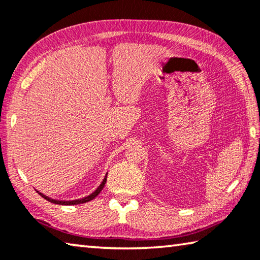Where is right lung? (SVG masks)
<instances>
[{
	"label": "right lung",
	"mask_w": 260,
	"mask_h": 260,
	"mask_svg": "<svg viewBox=\"0 0 260 260\" xmlns=\"http://www.w3.org/2000/svg\"><path fill=\"white\" fill-rule=\"evenodd\" d=\"M107 175H108V173L105 174V177H104V179H103V181L101 182V184L100 186L95 189V190L91 192V193H89V195L88 196H85V197H82V199H78V200H72V201H59V200H55V199H50V197H48L47 195H45V193H42V192H40V191H38L39 192V195H41L43 199L45 200H47L48 202H51V203H55V204H59V205H77V204H82V203H87V202H89V201H91V200H94L96 196L99 195V193L101 192V190H102L103 189V187H104V184H105V182H107Z\"/></svg>",
	"instance_id": "1"
}]
</instances>
